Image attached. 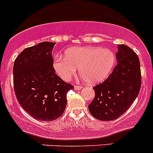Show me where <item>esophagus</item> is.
Here are the masks:
<instances>
[{
  "instance_id": "obj_1",
  "label": "esophagus",
  "mask_w": 153,
  "mask_h": 153,
  "mask_svg": "<svg viewBox=\"0 0 153 153\" xmlns=\"http://www.w3.org/2000/svg\"><path fill=\"white\" fill-rule=\"evenodd\" d=\"M74 89L76 90H82V86H79V85H75L74 86Z\"/></svg>"
}]
</instances>
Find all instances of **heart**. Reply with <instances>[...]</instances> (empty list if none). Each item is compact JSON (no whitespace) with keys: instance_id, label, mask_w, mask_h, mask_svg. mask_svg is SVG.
<instances>
[{"instance_id":"heart-1","label":"heart","mask_w":153,"mask_h":153,"mask_svg":"<svg viewBox=\"0 0 153 153\" xmlns=\"http://www.w3.org/2000/svg\"><path fill=\"white\" fill-rule=\"evenodd\" d=\"M115 64L116 56L110 49L84 46L70 48L65 51L64 56H56L53 66L63 81H69L79 68L82 78L95 85L109 76Z\"/></svg>"}]
</instances>
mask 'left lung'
Masks as SVG:
<instances>
[{"label": "left lung", "mask_w": 153, "mask_h": 153, "mask_svg": "<svg viewBox=\"0 0 153 153\" xmlns=\"http://www.w3.org/2000/svg\"><path fill=\"white\" fill-rule=\"evenodd\" d=\"M117 65L102 83L93 87L95 98L88 105L90 114L100 121H112L124 114L141 87L138 56L128 46L118 45Z\"/></svg>", "instance_id": "left-lung-1"}]
</instances>
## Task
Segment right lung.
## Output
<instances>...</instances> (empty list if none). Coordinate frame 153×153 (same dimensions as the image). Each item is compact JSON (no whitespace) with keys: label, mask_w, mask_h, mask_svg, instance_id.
Returning a JSON list of instances; mask_svg holds the SVG:
<instances>
[{"label":"right lung","mask_w":153,"mask_h":153,"mask_svg":"<svg viewBox=\"0 0 153 153\" xmlns=\"http://www.w3.org/2000/svg\"><path fill=\"white\" fill-rule=\"evenodd\" d=\"M56 42H42L27 48L13 64V86L19 102L38 121L57 119L67 104L66 95L74 87L56 74L52 51Z\"/></svg>","instance_id":"right-lung-1"}]
</instances>
